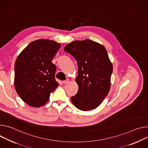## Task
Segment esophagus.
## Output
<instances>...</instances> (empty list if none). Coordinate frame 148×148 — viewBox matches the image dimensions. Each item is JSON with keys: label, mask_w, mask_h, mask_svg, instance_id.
Listing matches in <instances>:
<instances>
[{"label": "esophagus", "mask_w": 148, "mask_h": 148, "mask_svg": "<svg viewBox=\"0 0 148 148\" xmlns=\"http://www.w3.org/2000/svg\"><path fill=\"white\" fill-rule=\"evenodd\" d=\"M69 82H70V80H69V79H67V80H66L63 81V83L64 84H68V83Z\"/></svg>", "instance_id": "34e87169"}]
</instances>
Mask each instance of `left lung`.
Listing matches in <instances>:
<instances>
[{"mask_svg": "<svg viewBox=\"0 0 148 148\" xmlns=\"http://www.w3.org/2000/svg\"><path fill=\"white\" fill-rule=\"evenodd\" d=\"M64 51L72 55L78 65L76 82L78 91L71 97L79 110L88 111L99 106L110 88L113 71L105 47L91 40H75L68 44Z\"/></svg>", "mask_w": 148, "mask_h": 148, "instance_id": "1", "label": "left lung"}]
</instances>
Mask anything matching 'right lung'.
I'll return each mask as SVG.
<instances>
[{
  "instance_id": "obj_1",
  "label": "right lung",
  "mask_w": 148,
  "mask_h": 148,
  "mask_svg": "<svg viewBox=\"0 0 148 148\" xmlns=\"http://www.w3.org/2000/svg\"><path fill=\"white\" fill-rule=\"evenodd\" d=\"M61 45L51 40L39 39L29 43L14 64V85L16 92L28 105L40 107L49 99L59 86L52 60Z\"/></svg>"
}]
</instances>
